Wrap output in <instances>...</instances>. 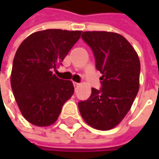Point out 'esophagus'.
Wrapping results in <instances>:
<instances>
[{"label":"esophagus","instance_id":"obj_1","mask_svg":"<svg viewBox=\"0 0 159 159\" xmlns=\"http://www.w3.org/2000/svg\"><path fill=\"white\" fill-rule=\"evenodd\" d=\"M79 85V84L78 83H75V82H74V86H75V88H77V86Z\"/></svg>","mask_w":159,"mask_h":159}]
</instances>
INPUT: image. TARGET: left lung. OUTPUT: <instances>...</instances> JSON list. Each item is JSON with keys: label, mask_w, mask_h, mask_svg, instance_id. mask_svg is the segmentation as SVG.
I'll return each mask as SVG.
<instances>
[{"label": "left lung", "mask_w": 159, "mask_h": 159, "mask_svg": "<svg viewBox=\"0 0 159 159\" xmlns=\"http://www.w3.org/2000/svg\"><path fill=\"white\" fill-rule=\"evenodd\" d=\"M83 40L91 48L96 69L102 74L101 88H92L88 99L78 103L84 121L107 131L118 125L130 111L139 89L140 61L122 36L106 31H86Z\"/></svg>", "instance_id": "8db88e82"}]
</instances>
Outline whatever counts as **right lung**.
<instances>
[{
    "label": "right lung",
    "mask_w": 159,
    "mask_h": 159,
    "mask_svg": "<svg viewBox=\"0 0 159 159\" xmlns=\"http://www.w3.org/2000/svg\"><path fill=\"white\" fill-rule=\"evenodd\" d=\"M82 31L46 29L28 36L17 48L11 86L21 113L37 126L54 123L63 104L73 96L72 81L52 72L80 39Z\"/></svg>",
    "instance_id": "add662e5"
}]
</instances>
